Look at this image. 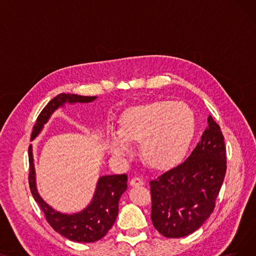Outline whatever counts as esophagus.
Instances as JSON below:
<instances>
[{
  "label": "esophagus",
  "mask_w": 256,
  "mask_h": 256,
  "mask_svg": "<svg viewBox=\"0 0 256 256\" xmlns=\"http://www.w3.org/2000/svg\"><path fill=\"white\" fill-rule=\"evenodd\" d=\"M143 180L140 178H132V180L130 182V184L132 186H143Z\"/></svg>",
  "instance_id": "34e87169"
}]
</instances>
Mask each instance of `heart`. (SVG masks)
I'll return each mask as SVG.
<instances>
[{
    "label": "heart",
    "mask_w": 256,
    "mask_h": 256,
    "mask_svg": "<svg viewBox=\"0 0 256 256\" xmlns=\"http://www.w3.org/2000/svg\"><path fill=\"white\" fill-rule=\"evenodd\" d=\"M195 134L194 118L186 106L172 102H154L126 109L119 128L106 130V146L111 156L124 160L132 154V142L141 141L145 163L154 169L180 162Z\"/></svg>",
    "instance_id": "1"
}]
</instances>
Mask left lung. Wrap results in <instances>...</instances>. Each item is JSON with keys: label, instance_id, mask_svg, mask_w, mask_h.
Wrapping results in <instances>:
<instances>
[{"label": "left lung", "instance_id": "8db88e82", "mask_svg": "<svg viewBox=\"0 0 256 256\" xmlns=\"http://www.w3.org/2000/svg\"><path fill=\"white\" fill-rule=\"evenodd\" d=\"M208 128L184 162L152 180V221L166 238L197 230L214 208L226 173V148L212 116Z\"/></svg>", "mask_w": 256, "mask_h": 256}]
</instances>
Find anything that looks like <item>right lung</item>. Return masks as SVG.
<instances>
[{
    "label": "right lung",
    "mask_w": 256,
    "mask_h": 256,
    "mask_svg": "<svg viewBox=\"0 0 256 256\" xmlns=\"http://www.w3.org/2000/svg\"><path fill=\"white\" fill-rule=\"evenodd\" d=\"M96 96H83L78 94L61 93L54 98L39 114L33 128L31 140L33 141L48 124L52 113L66 104H88L96 100ZM29 184L36 202L46 214V221L58 234L70 240L80 243H93L104 238L111 230L118 216L119 199L126 188V174L102 176L98 178L90 204L78 212L65 214L56 210L40 196L36 184V172L33 158V146H29Z\"/></svg>",
    "instance_id": "1"
}]
</instances>
